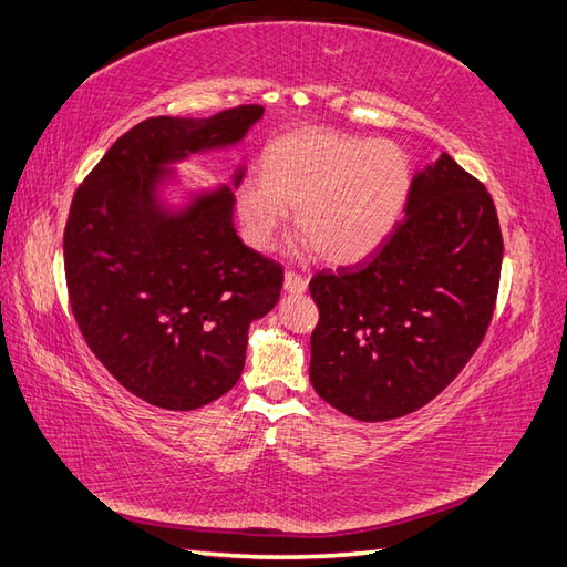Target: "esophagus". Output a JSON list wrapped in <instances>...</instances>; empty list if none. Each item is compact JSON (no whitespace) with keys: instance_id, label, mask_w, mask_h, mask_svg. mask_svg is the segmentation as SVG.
I'll use <instances>...</instances> for the list:
<instances>
[{"instance_id":"1","label":"esophagus","mask_w":567,"mask_h":567,"mask_svg":"<svg viewBox=\"0 0 567 567\" xmlns=\"http://www.w3.org/2000/svg\"><path fill=\"white\" fill-rule=\"evenodd\" d=\"M284 288L288 293H306L308 279H306V276L296 274V271H286L284 274Z\"/></svg>"}]
</instances>
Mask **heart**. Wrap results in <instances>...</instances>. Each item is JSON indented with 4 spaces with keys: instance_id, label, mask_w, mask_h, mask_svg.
Segmentation results:
<instances>
[{
    "instance_id": "b5f03b06",
    "label": "heart",
    "mask_w": 567,
    "mask_h": 567,
    "mask_svg": "<svg viewBox=\"0 0 567 567\" xmlns=\"http://www.w3.org/2000/svg\"><path fill=\"white\" fill-rule=\"evenodd\" d=\"M412 186L405 150L388 141L306 128L276 137L261 155V177L235 188L247 243L269 249L298 208L300 251L318 249L332 264H354L395 228Z\"/></svg>"
}]
</instances>
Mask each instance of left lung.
Wrapping results in <instances>:
<instances>
[{
  "mask_svg": "<svg viewBox=\"0 0 567 567\" xmlns=\"http://www.w3.org/2000/svg\"><path fill=\"white\" fill-rule=\"evenodd\" d=\"M502 233L493 196L446 153L414 174L405 218L354 267L310 279V383L339 412L385 422L456 379L493 320Z\"/></svg>",
  "mask_w": 567,
  "mask_h": 567,
  "instance_id": "1",
  "label": "left lung"
}]
</instances>
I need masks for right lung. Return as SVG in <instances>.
I'll use <instances>...</instances> for the list:
<instances>
[{
    "label": "right lung",
    "instance_id": "1",
    "mask_svg": "<svg viewBox=\"0 0 567 567\" xmlns=\"http://www.w3.org/2000/svg\"><path fill=\"white\" fill-rule=\"evenodd\" d=\"M261 113L249 104L210 118H147L74 192L62 237L72 316L113 379L155 408L186 412L228 393L243 375L249 322L279 303L281 264L237 237L230 186L182 210L157 196L169 165L240 143Z\"/></svg>",
    "mask_w": 567,
    "mask_h": 567
}]
</instances>
